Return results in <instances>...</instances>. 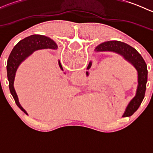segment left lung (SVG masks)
<instances>
[{"mask_svg": "<svg viewBox=\"0 0 153 153\" xmlns=\"http://www.w3.org/2000/svg\"><path fill=\"white\" fill-rule=\"evenodd\" d=\"M95 52H114L122 57L126 61L130 64L138 74V86L135 97L129 101L125 109L123 117L131 116L138 109L142 102L145 95L147 82V66L141 54L131 46L118 41H110L104 42L97 46L95 49ZM92 61H89L86 69H90ZM86 75H89V72L86 71Z\"/></svg>", "mask_w": 153, "mask_h": 153, "instance_id": "left-lung-1", "label": "left lung"}]
</instances>
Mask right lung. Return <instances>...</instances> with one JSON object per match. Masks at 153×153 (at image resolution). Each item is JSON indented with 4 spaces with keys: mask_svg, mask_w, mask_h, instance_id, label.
<instances>
[{
    "mask_svg": "<svg viewBox=\"0 0 153 153\" xmlns=\"http://www.w3.org/2000/svg\"><path fill=\"white\" fill-rule=\"evenodd\" d=\"M44 49H57L58 46L53 40L47 36L41 35H31L20 41L15 46L7 61V78L9 81V88L17 106L24 112H27L19 103L18 95L14 87V81H15L17 69L21 65V63L24 62L34 52ZM58 65L63 71V67L60 61H58Z\"/></svg>",
    "mask_w": 153,
    "mask_h": 153,
    "instance_id": "obj_1",
    "label": "right lung"
}]
</instances>
